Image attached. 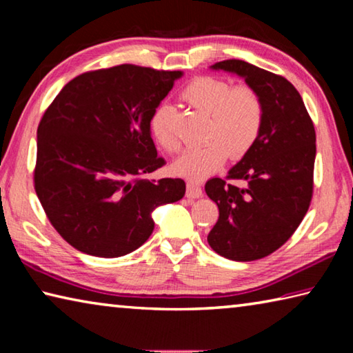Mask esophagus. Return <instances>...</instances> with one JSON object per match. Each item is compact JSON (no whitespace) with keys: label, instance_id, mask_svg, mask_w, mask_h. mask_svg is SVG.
<instances>
[{"label":"esophagus","instance_id":"1","mask_svg":"<svg viewBox=\"0 0 353 353\" xmlns=\"http://www.w3.org/2000/svg\"><path fill=\"white\" fill-rule=\"evenodd\" d=\"M185 196H187L188 199H198L202 196V188L199 187L198 183L188 182L187 183V191H185Z\"/></svg>","mask_w":353,"mask_h":353}]
</instances>
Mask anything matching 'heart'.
Returning <instances> with one entry per match:
<instances>
[{
    "instance_id": "obj_1",
    "label": "heart",
    "mask_w": 353,
    "mask_h": 353,
    "mask_svg": "<svg viewBox=\"0 0 353 353\" xmlns=\"http://www.w3.org/2000/svg\"><path fill=\"white\" fill-rule=\"evenodd\" d=\"M182 99L196 110L207 113L208 119L202 132L205 143L185 151L172 163L174 174L191 182L204 181L224 165L227 157H244L259 139L265 105L255 88L232 87L219 77L201 76L183 88ZM172 107L166 103L159 104L149 119V129L165 151L177 152L181 141L172 129Z\"/></svg>"
}]
</instances>
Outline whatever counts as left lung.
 <instances>
[{"label":"left lung","mask_w":353,"mask_h":353,"mask_svg":"<svg viewBox=\"0 0 353 353\" xmlns=\"http://www.w3.org/2000/svg\"><path fill=\"white\" fill-rule=\"evenodd\" d=\"M213 70L241 76L265 105V119L250 151L229 171L234 185L213 177L205 193L219 208L207 241L214 252L252 261L290 240L313 198L316 132L301 94L283 76L236 59Z\"/></svg>","instance_id":"left-lung-1"}]
</instances>
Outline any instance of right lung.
Here are the masks:
<instances>
[{
    "label": "right lung",
    "mask_w": 353,
    "mask_h": 353,
    "mask_svg": "<svg viewBox=\"0 0 353 353\" xmlns=\"http://www.w3.org/2000/svg\"><path fill=\"white\" fill-rule=\"evenodd\" d=\"M179 77L130 63L87 71L43 113L34 188L74 249L104 259L134 252L152 234L154 208L183 198L182 179H145L165 165L149 119Z\"/></svg>",
    "instance_id": "1"
}]
</instances>
